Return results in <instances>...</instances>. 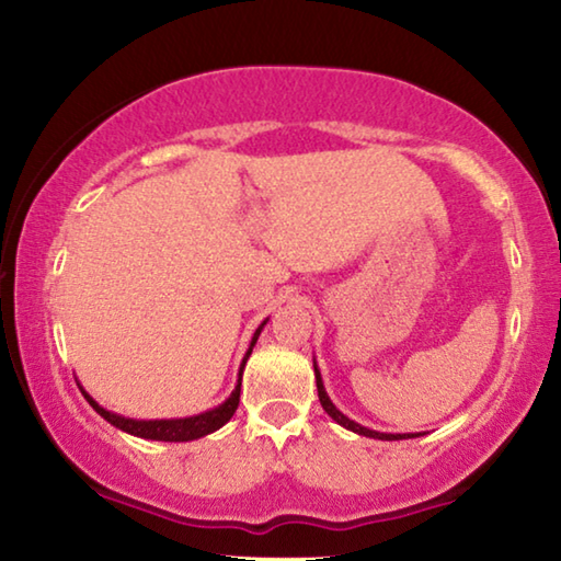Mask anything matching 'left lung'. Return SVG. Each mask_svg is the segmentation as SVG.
Wrapping results in <instances>:
<instances>
[{"instance_id":"8db88e82","label":"left lung","mask_w":561,"mask_h":561,"mask_svg":"<svg viewBox=\"0 0 561 561\" xmlns=\"http://www.w3.org/2000/svg\"><path fill=\"white\" fill-rule=\"evenodd\" d=\"M314 376H317V391H319L321 408H324L331 421H336L341 428H346V431L356 433V435H366V438H374V440H405V438H417V435H423V433H381V431H371V428H366V425L351 421L348 415L341 413L339 408L331 403V398H329L327 388H324V381H321V371L317 366V358H314Z\"/></svg>"}]
</instances>
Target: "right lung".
Masks as SVG:
<instances>
[{
    "label": "right lung",
    "instance_id": "1",
    "mask_svg": "<svg viewBox=\"0 0 561 561\" xmlns=\"http://www.w3.org/2000/svg\"><path fill=\"white\" fill-rule=\"evenodd\" d=\"M270 317L262 321L257 327V331L252 334L250 346H247L244 356H242V364H240V371H237V383L232 388V393L225 398L220 405L210 408V411H203L197 415H185V417H156V421H140V417H128V415H121V413H113L108 408H103L96 398H93L87 388H83L79 381V388L87 401L91 403L93 411H96L103 421H108L111 425H116L118 431L128 433V435H136V438H144V440H163V443H187V440H197V438H205V435H210L215 431H220L222 425L230 421L234 415L237 405H240V388H242V371H244V364L247 358H250L254 344H257V339L262 334L264 324H267Z\"/></svg>",
    "mask_w": 561,
    "mask_h": 561
}]
</instances>
